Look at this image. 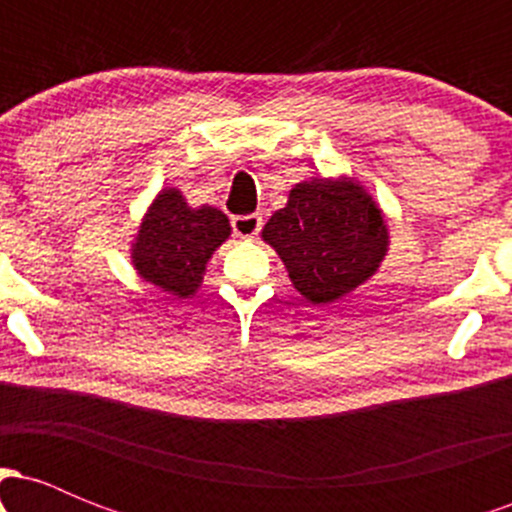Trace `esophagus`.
I'll return each mask as SVG.
<instances>
[{"instance_id": "1", "label": "esophagus", "mask_w": 512, "mask_h": 512, "mask_svg": "<svg viewBox=\"0 0 512 512\" xmlns=\"http://www.w3.org/2000/svg\"><path fill=\"white\" fill-rule=\"evenodd\" d=\"M233 233L240 238H255L262 231V216L260 214H245V216H233L231 219Z\"/></svg>"}]
</instances>
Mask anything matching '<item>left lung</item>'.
Returning <instances> with one entry per match:
<instances>
[{
  "mask_svg": "<svg viewBox=\"0 0 512 512\" xmlns=\"http://www.w3.org/2000/svg\"><path fill=\"white\" fill-rule=\"evenodd\" d=\"M305 301L327 305L378 272L390 231L373 197L349 178L298 182L262 228Z\"/></svg>",
  "mask_w": 512,
  "mask_h": 512,
  "instance_id": "8db88e82",
  "label": "left lung"
}]
</instances>
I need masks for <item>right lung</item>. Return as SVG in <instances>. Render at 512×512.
Instances as JSON below:
<instances>
[{
	"instance_id": "1",
	"label": "right lung",
	"mask_w": 512,
	"mask_h": 512,
	"mask_svg": "<svg viewBox=\"0 0 512 512\" xmlns=\"http://www.w3.org/2000/svg\"><path fill=\"white\" fill-rule=\"evenodd\" d=\"M231 223L214 207L192 209L180 190L166 187L144 214L132 243V264L144 281L178 298L195 296L214 250Z\"/></svg>"
}]
</instances>
